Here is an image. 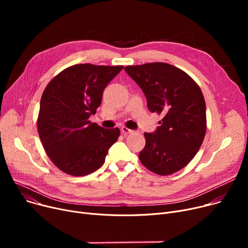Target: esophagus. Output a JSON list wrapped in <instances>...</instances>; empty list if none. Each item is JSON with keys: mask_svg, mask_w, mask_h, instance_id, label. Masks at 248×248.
Listing matches in <instances>:
<instances>
[{"mask_svg": "<svg viewBox=\"0 0 248 248\" xmlns=\"http://www.w3.org/2000/svg\"><path fill=\"white\" fill-rule=\"evenodd\" d=\"M121 131H122V134H123L124 136H127V135H129V134H133V133H134L133 129H129V128H127V127H125V126H123V127L121 128Z\"/></svg>", "mask_w": 248, "mask_h": 248, "instance_id": "obj_1", "label": "esophagus"}]
</instances>
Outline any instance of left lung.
Listing matches in <instances>:
<instances>
[{
	"mask_svg": "<svg viewBox=\"0 0 248 248\" xmlns=\"http://www.w3.org/2000/svg\"><path fill=\"white\" fill-rule=\"evenodd\" d=\"M124 70L145 93L150 111L163 115L155 133L144 134L140 161L161 176L180 171L197 154L206 134V103L199 85L168 63L128 65Z\"/></svg>",
	"mask_w": 248,
	"mask_h": 248,
	"instance_id": "8db88e82",
	"label": "left lung"
}]
</instances>
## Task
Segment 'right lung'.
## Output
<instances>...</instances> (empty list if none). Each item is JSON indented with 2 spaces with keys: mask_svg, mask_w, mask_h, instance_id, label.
Returning a JSON list of instances; mask_svg holds the SVG:
<instances>
[{
  "mask_svg": "<svg viewBox=\"0 0 248 248\" xmlns=\"http://www.w3.org/2000/svg\"><path fill=\"white\" fill-rule=\"evenodd\" d=\"M124 68L76 64L61 71L46 86L37 128L48 157L59 170L85 176L99 169L120 129L89 121L100 106L104 88Z\"/></svg>",
  "mask_w": 248,
  "mask_h": 248,
  "instance_id": "add662e5",
  "label": "right lung"
}]
</instances>
